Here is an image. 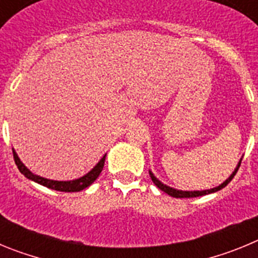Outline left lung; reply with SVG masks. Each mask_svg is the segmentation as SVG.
<instances>
[{
	"mask_svg": "<svg viewBox=\"0 0 258 258\" xmlns=\"http://www.w3.org/2000/svg\"><path fill=\"white\" fill-rule=\"evenodd\" d=\"M240 164H241V160L239 161V164H238V166H236L235 172L232 173V174L230 175L229 178H227L226 181L223 182L222 184H220L218 187H214V188H211V190H204V191H179V190H174V188L168 187V186H165V184L161 183V182L159 181V179H157L156 177H155V175L152 174L151 172H150V177H151L152 182H154V183L156 184L157 187L160 188L161 191H164V192L168 194V195H170V197H173V198H197V197H202V195H207V194L216 192V191L221 190V188H223V187H225V186H227V184L230 183V181H231V179L234 178V175L236 174V172H238Z\"/></svg>",
	"mask_w": 258,
	"mask_h": 258,
	"instance_id": "1",
	"label": "left lung"
}]
</instances>
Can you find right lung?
<instances>
[{
	"label": "right lung",
	"mask_w": 258,
	"mask_h": 258,
	"mask_svg": "<svg viewBox=\"0 0 258 258\" xmlns=\"http://www.w3.org/2000/svg\"><path fill=\"white\" fill-rule=\"evenodd\" d=\"M13 155H14V161H15V164H17L18 169L20 170L22 174L26 175L27 178L37 182V183L42 184V186H45V187L51 188V190L64 191V192H76V191H81L84 190V188L88 187V186H90V184L98 178V175L101 174L102 169H103V166H104V160H106V155H104V156L101 159V161H99V163H98L97 165H95L94 168L88 173V174L84 175V177H81V178L79 179H75V181L66 182V181H51V179L42 178V177H40V175L33 174V173H31L28 169H27L26 166L23 165V163L19 160V157H18V155L15 154L14 150H13Z\"/></svg>",
	"instance_id": "right-lung-1"
}]
</instances>
